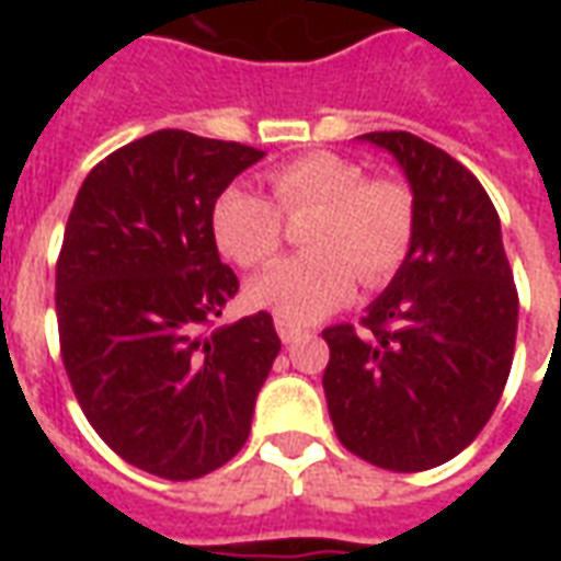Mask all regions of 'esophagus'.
Instances as JSON below:
<instances>
[{
	"label": "esophagus",
	"mask_w": 561,
	"mask_h": 561,
	"mask_svg": "<svg viewBox=\"0 0 561 561\" xmlns=\"http://www.w3.org/2000/svg\"><path fill=\"white\" fill-rule=\"evenodd\" d=\"M276 333H279V340L285 342V345H291V342L309 336V330H304L300 324H291V321H285V318H276Z\"/></svg>",
	"instance_id": "1"
}]
</instances>
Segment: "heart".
<instances>
[{
	"label": "heart",
	"mask_w": 561,
	"mask_h": 561,
	"mask_svg": "<svg viewBox=\"0 0 561 561\" xmlns=\"http://www.w3.org/2000/svg\"><path fill=\"white\" fill-rule=\"evenodd\" d=\"M270 197L231 185L213 204V237L240 267H261L279 252L285 216L312 213L309 252L285 257L249 282V304L291 324H312L340 309L357 276L376 288L397 276L412 252L417 207L409 185L373 176L340 152H309L270 171Z\"/></svg>",
	"instance_id": "1"
}]
</instances>
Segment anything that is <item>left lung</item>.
Instances as JSON below:
<instances>
[{"label":"left lung","mask_w":561,"mask_h":561,"mask_svg":"<svg viewBox=\"0 0 561 561\" xmlns=\"http://www.w3.org/2000/svg\"><path fill=\"white\" fill-rule=\"evenodd\" d=\"M412 185V252L352 324L328 328L324 397L340 442L378 469L423 471L474 442L505 390L517 288L478 176L409 131H369Z\"/></svg>","instance_id":"left-lung-1"}]
</instances>
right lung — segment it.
I'll use <instances>...</instances> for the list:
<instances>
[{"label": "right lung", "mask_w": 561, "mask_h": 561, "mask_svg": "<svg viewBox=\"0 0 561 561\" xmlns=\"http://www.w3.org/2000/svg\"><path fill=\"white\" fill-rule=\"evenodd\" d=\"M264 152L161 128L99 161L56 261L68 381L114 454L192 481L245 445L282 342L267 312L209 330L240 282L221 264L213 204Z\"/></svg>", "instance_id": "right-lung-1"}]
</instances>
